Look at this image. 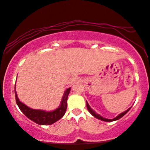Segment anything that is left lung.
<instances>
[{
	"instance_id": "8db88e82",
	"label": "left lung",
	"mask_w": 150,
	"mask_h": 150,
	"mask_svg": "<svg viewBox=\"0 0 150 150\" xmlns=\"http://www.w3.org/2000/svg\"><path fill=\"white\" fill-rule=\"evenodd\" d=\"M86 105H87V108H88V111L90 112V114H91L92 115H93V117H95V118H97V119L100 120H102V121H104V122H113V121L118 120L120 119L121 117H122L124 116V115H125L126 113L127 112L129 111V110H130V108H132V107H131V108H129V109L127 110L126 111H125V112H123L120 113V114L118 115L116 117L113 118V119H107V118H105V117H102L101 115H98V113H97L96 112H95V111H94V110H93V109H92L91 108H90V105H89L88 103V102H87V101H86Z\"/></svg>"
}]
</instances>
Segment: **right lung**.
I'll use <instances>...</instances> for the list:
<instances>
[{
  "instance_id": "obj_1",
  "label": "right lung",
  "mask_w": 150,
  "mask_h": 150,
  "mask_svg": "<svg viewBox=\"0 0 150 150\" xmlns=\"http://www.w3.org/2000/svg\"><path fill=\"white\" fill-rule=\"evenodd\" d=\"M16 88V87H15ZM70 88H67L65 91L62 96L60 105L57 109L52 111H45L43 110H35L29 108L24 103H21L18 98L17 93L15 89V95H16V100L18 106L20 108L23 114L27 117L28 119L32 120L37 124L40 125H52L55 122L58 121L61 119L65 115V111L67 110V100L68 98V95L70 92Z\"/></svg>"
}]
</instances>
